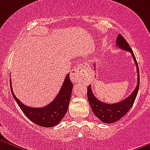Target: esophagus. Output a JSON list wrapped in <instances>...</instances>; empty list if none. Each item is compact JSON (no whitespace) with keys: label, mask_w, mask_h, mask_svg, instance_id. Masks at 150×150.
Wrapping results in <instances>:
<instances>
[{"label":"esophagus","mask_w":150,"mask_h":150,"mask_svg":"<svg viewBox=\"0 0 150 150\" xmlns=\"http://www.w3.org/2000/svg\"><path fill=\"white\" fill-rule=\"evenodd\" d=\"M89 69V66L87 63H81L75 69L72 70V72L70 73V78L72 80V82L74 83H77L81 81L82 78L84 75V72H86V70Z\"/></svg>","instance_id":"34e87169"}]
</instances>
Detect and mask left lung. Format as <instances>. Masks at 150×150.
<instances>
[{
    "instance_id": "1",
    "label": "left lung",
    "mask_w": 150,
    "mask_h": 150,
    "mask_svg": "<svg viewBox=\"0 0 150 150\" xmlns=\"http://www.w3.org/2000/svg\"><path fill=\"white\" fill-rule=\"evenodd\" d=\"M117 45L120 48L127 52H130L134 59V61L136 64L137 72V84L135 89L130 96L125 98L124 100L114 104H107L101 102L93 95L92 92L91 85H89L87 87V98H88L89 103L90 105L92 110L96 116L102 122L105 123H112L117 122L120 119L122 118L123 116L127 114V112L130 110L131 108L134 104L138 92L139 85H140V75H139V69L137 65L135 56L132 52V48L129 46V43L124 39L121 34H119L117 38ZM95 67V66H94Z\"/></svg>"
}]
</instances>
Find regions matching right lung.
<instances>
[{
    "instance_id": "right-lung-1",
    "label": "right lung",
    "mask_w": 150,
    "mask_h": 150,
    "mask_svg": "<svg viewBox=\"0 0 150 150\" xmlns=\"http://www.w3.org/2000/svg\"><path fill=\"white\" fill-rule=\"evenodd\" d=\"M10 81V88L15 100L20 107L23 113L30 120L36 125L42 127H53L61 121L66 115L69 104L73 84L69 79V75H67L63 81L62 87L55 98L48 105L42 108L28 107L16 98L12 88Z\"/></svg>"
}]
</instances>
